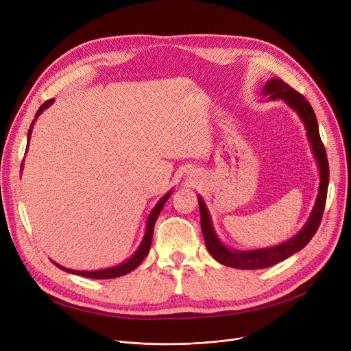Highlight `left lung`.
Instances as JSON below:
<instances>
[{"label": "left lung", "instance_id": "obj_1", "mask_svg": "<svg viewBox=\"0 0 351 351\" xmlns=\"http://www.w3.org/2000/svg\"><path fill=\"white\" fill-rule=\"evenodd\" d=\"M262 92L263 95L267 97L269 99H283L291 109L296 110V114L303 121L311 151L315 154L319 171H320V186H319V195L316 199L315 208H313L306 225L296 236L278 246L267 247V249L246 250V252L228 249L222 242L219 241V237L213 229L210 215L205 205V202L200 196H197L199 208H200V226H202V233H204V237H205L208 252L219 263L229 267H234V269H243V270L270 267L276 263L287 259V257H290L296 252L302 250L311 241V237L315 236V233L320 226L322 216L326 206V199H327V188H328L327 155L319 134L316 114L315 110H313L311 105L308 104V101H306V98L302 94H299L296 89H293L280 78L269 80Z\"/></svg>", "mask_w": 351, "mask_h": 351}]
</instances>
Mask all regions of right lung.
<instances>
[{
  "mask_svg": "<svg viewBox=\"0 0 351 351\" xmlns=\"http://www.w3.org/2000/svg\"><path fill=\"white\" fill-rule=\"evenodd\" d=\"M52 102H53V99H48L47 102H44V104L40 106V109L36 110L35 119L38 118V117L43 114V110H44V109H47ZM35 119L32 121V123H31V126H29V129H28V141H29V138H31V132H32V126H34ZM27 149H28V147H27ZM171 195H172V191L166 193V195H165V196L158 202L156 206L152 209V212H151L149 217H147V222H146V232H145V236H143V239H142V242H141V245H139L138 250L132 254V257H129V259H128L126 262H123V263H121V265H118V266H114V267L102 269V270H95V271L72 270V269H66V267H64V266H61V265H58V263H55V262H52V263H53L55 266H57V267H60V269H62V270L68 271V273L78 274V276H84V278H89V279H114V278H121V276H123V274H126V273H129V271H132L134 269H136V267L142 263V261H143L145 257L147 256V253H149L151 243H152V236H154L155 222H156V219H158V216H159L160 210L163 209L165 202L171 197Z\"/></svg>",
  "mask_w": 351,
  "mask_h": 351,
  "instance_id": "right-lung-1",
  "label": "right lung"
}]
</instances>
